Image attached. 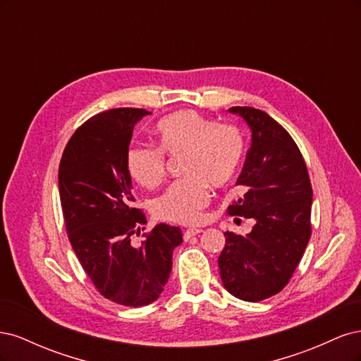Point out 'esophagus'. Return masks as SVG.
Wrapping results in <instances>:
<instances>
[{"mask_svg":"<svg viewBox=\"0 0 361 361\" xmlns=\"http://www.w3.org/2000/svg\"><path fill=\"white\" fill-rule=\"evenodd\" d=\"M202 232H203L202 228H197V227L188 228V231L183 232V239H185V241H190V238H192V236H195V235H199V233H202Z\"/></svg>","mask_w":361,"mask_h":361,"instance_id":"obj_1","label":"esophagus"}]
</instances>
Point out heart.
Here are the masks:
<instances>
[{
	"label": "heart",
	"instance_id": "b5f03b06",
	"mask_svg": "<svg viewBox=\"0 0 361 361\" xmlns=\"http://www.w3.org/2000/svg\"><path fill=\"white\" fill-rule=\"evenodd\" d=\"M158 147L133 146L126 154V169L137 183L155 188L166 176V157L185 154L182 173L152 203V211L161 218L179 224H194L209 202V187H227L235 178L244 154L239 130L206 117L197 111L182 110L159 120L157 125Z\"/></svg>",
	"mask_w": 361,
	"mask_h": 361
}]
</instances>
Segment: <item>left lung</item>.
Wrapping results in <instances>:
<instances>
[{
  "mask_svg": "<svg viewBox=\"0 0 361 361\" xmlns=\"http://www.w3.org/2000/svg\"><path fill=\"white\" fill-rule=\"evenodd\" d=\"M251 130V145L236 185L243 199L228 214L253 218L245 236L226 232L218 257L223 286L233 297L257 302L279 293L300 264L312 235V185L298 146L265 111L232 106Z\"/></svg>",
  "mask_w": 361,
  "mask_h": 361,
  "instance_id": "left-lung-1",
  "label": "left lung"
}]
</instances>
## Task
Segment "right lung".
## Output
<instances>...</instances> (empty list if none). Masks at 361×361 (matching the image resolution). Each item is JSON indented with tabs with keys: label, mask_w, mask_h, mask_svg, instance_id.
Returning <instances> with one entry per match:
<instances>
[{
	"label": "right lung",
	"mask_w": 361,
	"mask_h": 361,
	"mask_svg": "<svg viewBox=\"0 0 361 361\" xmlns=\"http://www.w3.org/2000/svg\"><path fill=\"white\" fill-rule=\"evenodd\" d=\"M150 114L143 108H116L90 117L63 152L59 191L71 245L96 289L113 302L141 307L159 298L167 285L179 227L158 224L141 245L146 216L133 207L126 154L134 126Z\"/></svg>",
	"instance_id": "1"
}]
</instances>
